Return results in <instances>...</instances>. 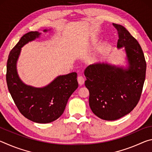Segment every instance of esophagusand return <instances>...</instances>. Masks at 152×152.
Here are the masks:
<instances>
[{
	"label": "esophagus",
	"mask_w": 152,
	"mask_h": 152,
	"mask_svg": "<svg viewBox=\"0 0 152 152\" xmlns=\"http://www.w3.org/2000/svg\"><path fill=\"white\" fill-rule=\"evenodd\" d=\"M78 84H80V85L82 86V84H84V81H85V80H84V78H83V76H80L78 77Z\"/></svg>",
	"instance_id": "obj_1"
}]
</instances>
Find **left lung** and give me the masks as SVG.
<instances>
[{
	"mask_svg": "<svg viewBox=\"0 0 152 152\" xmlns=\"http://www.w3.org/2000/svg\"><path fill=\"white\" fill-rule=\"evenodd\" d=\"M113 25L119 35L117 48H124L127 66L99 62L84 70L90 107L95 115L106 121L119 119L134 109L140 99L146 72L145 57L137 41L122 25Z\"/></svg>",
	"mask_w": 152,
	"mask_h": 152,
	"instance_id": "left-lung-1",
	"label": "left lung"
}]
</instances>
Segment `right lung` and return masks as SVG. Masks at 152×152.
Wrapping results in <instances>:
<instances>
[{
    "mask_svg": "<svg viewBox=\"0 0 152 152\" xmlns=\"http://www.w3.org/2000/svg\"><path fill=\"white\" fill-rule=\"evenodd\" d=\"M44 29L43 32H47ZM41 33L30 31L20 38L10 52L7 64L6 79L9 91L20 113L38 123H48L63 114L67 102L78 87L76 72L60 75L42 88L27 85L19 78L17 63L21 48L39 37Z\"/></svg>",
    "mask_w": 152,
    "mask_h": 152,
    "instance_id": "right-lung-1",
    "label": "right lung"
}]
</instances>
